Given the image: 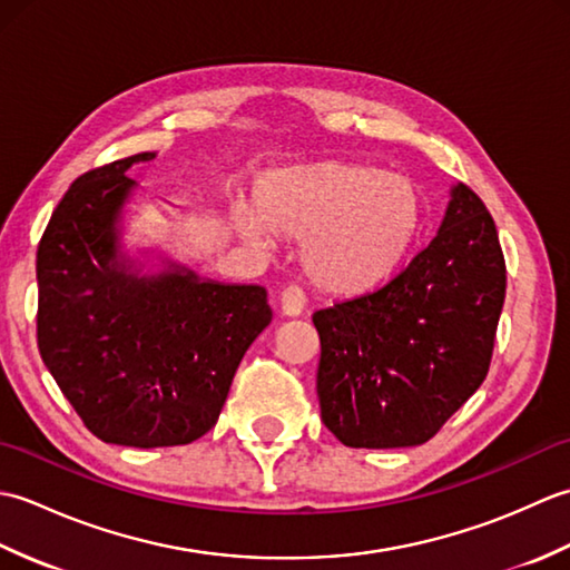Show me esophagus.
I'll return each instance as SVG.
<instances>
[{
  "instance_id": "obj_1",
  "label": "esophagus",
  "mask_w": 570,
  "mask_h": 570,
  "mask_svg": "<svg viewBox=\"0 0 570 570\" xmlns=\"http://www.w3.org/2000/svg\"><path fill=\"white\" fill-rule=\"evenodd\" d=\"M304 306H306V296L294 284H288L284 292L278 294V308H282L284 316H288V318L301 316V313H304Z\"/></svg>"
}]
</instances>
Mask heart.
Masks as SVG:
<instances>
[{"mask_svg":"<svg viewBox=\"0 0 570 570\" xmlns=\"http://www.w3.org/2000/svg\"><path fill=\"white\" fill-rule=\"evenodd\" d=\"M414 180L350 161L274 168L254 180L252 210L229 213L233 233L264 249L269 233L301 239L298 262L325 294L355 296L390 276L419 237Z\"/></svg>","mask_w":570,"mask_h":570,"instance_id":"1","label":"heart"}]
</instances>
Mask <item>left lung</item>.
<instances>
[{
    "instance_id": "8db88e82",
    "label": "left lung",
    "mask_w": 570,
    "mask_h": 570,
    "mask_svg": "<svg viewBox=\"0 0 570 570\" xmlns=\"http://www.w3.org/2000/svg\"><path fill=\"white\" fill-rule=\"evenodd\" d=\"M504 257L475 193L458 184L439 233L377 292L313 313L321 416L350 448L433 439L490 370Z\"/></svg>"
}]
</instances>
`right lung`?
I'll return each instance as SVG.
<instances>
[{"label": "right lung", "instance_id": "right-lung-1", "mask_svg": "<svg viewBox=\"0 0 570 570\" xmlns=\"http://www.w3.org/2000/svg\"><path fill=\"white\" fill-rule=\"evenodd\" d=\"M144 151L68 188L36 254L39 350L60 392L100 441L186 445L208 433L239 360L272 308L257 284H220L161 257L159 272L122 249L127 171Z\"/></svg>", "mask_w": 570, "mask_h": 570}]
</instances>
